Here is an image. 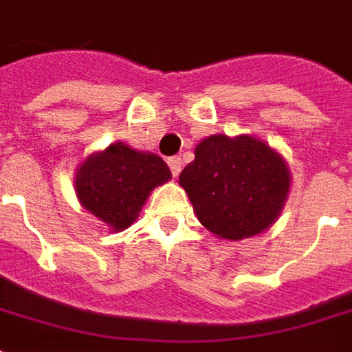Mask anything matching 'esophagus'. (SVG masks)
<instances>
[{"mask_svg": "<svg viewBox=\"0 0 352 352\" xmlns=\"http://www.w3.org/2000/svg\"><path fill=\"white\" fill-rule=\"evenodd\" d=\"M168 164H169V169H171V173H173V177H177L179 173H181V168H183V166H181V158H179V156L169 158Z\"/></svg>", "mask_w": 352, "mask_h": 352, "instance_id": "1", "label": "esophagus"}]
</instances>
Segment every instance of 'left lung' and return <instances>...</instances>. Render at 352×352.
I'll return each instance as SVG.
<instances>
[{
    "label": "left lung",
    "instance_id": "left-lung-1",
    "mask_svg": "<svg viewBox=\"0 0 352 352\" xmlns=\"http://www.w3.org/2000/svg\"><path fill=\"white\" fill-rule=\"evenodd\" d=\"M179 175L194 213L214 237L239 241L272 228L290 194L287 160L254 135L214 133Z\"/></svg>",
    "mask_w": 352,
    "mask_h": 352
}]
</instances>
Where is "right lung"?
I'll return each instance as SVG.
<instances>
[{
    "instance_id": "1",
    "label": "right lung",
    "mask_w": 352,
    "mask_h": 352,
    "mask_svg": "<svg viewBox=\"0 0 352 352\" xmlns=\"http://www.w3.org/2000/svg\"><path fill=\"white\" fill-rule=\"evenodd\" d=\"M169 179L171 171L158 154L115 141L80 162L73 186L88 213L113 232H122L138 221L151 192Z\"/></svg>"
}]
</instances>
